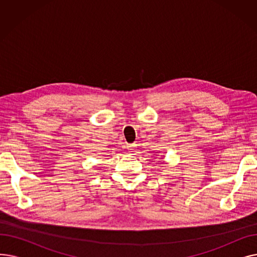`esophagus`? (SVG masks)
Returning <instances> with one entry per match:
<instances>
[{
    "label": "esophagus",
    "mask_w": 257,
    "mask_h": 257,
    "mask_svg": "<svg viewBox=\"0 0 257 257\" xmlns=\"http://www.w3.org/2000/svg\"><path fill=\"white\" fill-rule=\"evenodd\" d=\"M134 148H136V145H134V144L128 145V146H127V150H128V152H133V151H134Z\"/></svg>",
    "instance_id": "obj_1"
}]
</instances>
